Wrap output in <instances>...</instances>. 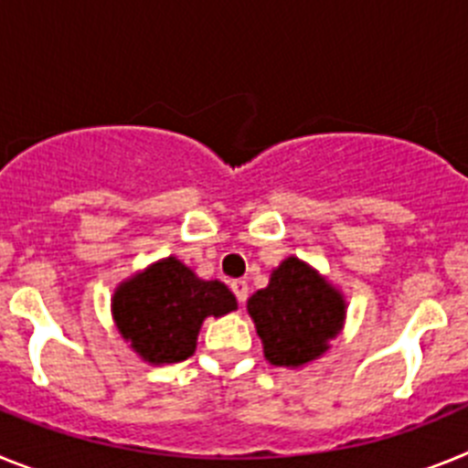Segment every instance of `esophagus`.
<instances>
[{
  "label": "esophagus",
  "instance_id": "obj_1",
  "mask_svg": "<svg viewBox=\"0 0 468 468\" xmlns=\"http://www.w3.org/2000/svg\"><path fill=\"white\" fill-rule=\"evenodd\" d=\"M231 292H234V295H237V300L241 302H246V297H248V283L243 279H237V281H231Z\"/></svg>",
  "mask_w": 468,
  "mask_h": 468
}]
</instances>
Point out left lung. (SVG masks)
Wrapping results in <instances>:
<instances>
[{
    "mask_svg": "<svg viewBox=\"0 0 468 468\" xmlns=\"http://www.w3.org/2000/svg\"><path fill=\"white\" fill-rule=\"evenodd\" d=\"M246 309L262 340L264 358L291 370L324 356L346 318L340 288L295 255L271 270L267 288L248 297Z\"/></svg>",
    "mask_w": 468,
    "mask_h": 468,
    "instance_id": "1",
    "label": "left lung"
}]
</instances>
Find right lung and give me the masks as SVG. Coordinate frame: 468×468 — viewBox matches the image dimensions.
Segmentation results:
<instances>
[{
	"mask_svg": "<svg viewBox=\"0 0 468 468\" xmlns=\"http://www.w3.org/2000/svg\"><path fill=\"white\" fill-rule=\"evenodd\" d=\"M237 309V297L222 281L198 279L177 258L152 262L114 288L112 318L128 346L150 366L189 358L208 316Z\"/></svg>",
	"mask_w": 468,
	"mask_h": 468,
	"instance_id": "1",
	"label": "right lung"
}]
</instances>
